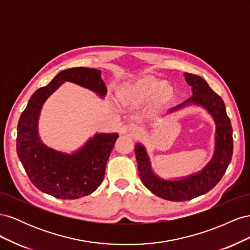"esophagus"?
<instances>
[{
  "instance_id": "esophagus-1",
  "label": "esophagus",
  "mask_w": 250,
  "mask_h": 250,
  "mask_svg": "<svg viewBox=\"0 0 250 250\" xmlns=\"http://www.w3.org/2000/svg\"><path fill=\"white\" fill-rule=\"evenodd\" d=\"M127 131L129 132L131 135H133V137H138V135H140L142 133V128L138 125L135 124H131L127 127Z\"/></svg>"
}]
</instances>
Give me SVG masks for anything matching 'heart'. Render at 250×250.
I'll return each instance as SVG.
<instances>
[{
  "mask_svg": "<svg viewBox=\"0 0 250 250\" xmlns=\"http://www.w3.org/2000/svg\"><path fill=\"white\" fill-rule=\"evenodd\" d=\"M118 97L123 103L128 104H142L153 98L154 104L161 106L173 97V88L160 79L143 77L121 87Z\"/></svg>",
  "mask_w": 250,
  "mask_h": 250,
  "instance_id": "b5f03b06",
  "label": "heart"
}]
</instances>
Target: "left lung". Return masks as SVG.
<instances>
[{
    "mask_svg": "<svg viewBox=\"0 0 250 250\" xmlns=\"http://www.w3.org/2000/svg\"><path fill=\"white\" fill-rule=\"evenodd\" d=\"M185 78L188 85L192 86L193 96L169 112L194 103L201 105L213 116L216 123V150L211 161L206 168L190 177L181 180H165L157 177L151 170L145 148L141 144L135 145L139 175L143 185L158 197L171 201L190 200L210 191L224 175L231 161L233 149L232 127L222 98L200 76L185 73Z\"/></svg>",
    "mask_w": 250,
    "mask_h": 250,
    "instance_id": "left-lung-1",
    "label": "left lung"
}]
</instances>
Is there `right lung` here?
Returning <instances> with one entry per match:
<instances>
[{
    "mask_svg": "<svg viewBox=\"0 0 250 250\" xmlns=\"http://www.w3.org/2000/svg\"><path fill=\"white\" fill-rule=\"evenodd\" d=\"M64 81L87 87L101 97L106 95L99 70L72 67L60 72L48 85L35 90L21 112L17 151L28 177L39 190L55 198L77 199L92 194L101 185L119 135L98 133L74 154L58 152L43 145L37 132V120L43 102Z\"/></svg>",
    "mask_w": 250,
    "mask_h": 250,
    "instance_id": "right-lung-1",
    "label": "right lung"
}]
</instances>
